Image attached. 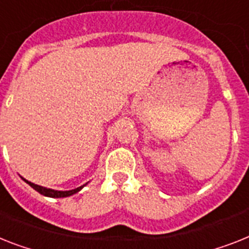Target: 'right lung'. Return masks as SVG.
I'll list each match as a JSON object with an SVG mask.
<instances>
[{
	"mask_svg": "<svg viewBox=\"0 0 249 249\" xmlns=\"http://www.w3.org/2000/svg\"><path fill=\"white\" fill-rule=\"evenodd\" d=\"M22 178V177H21ZM24 179V178H22ZM26 182V183L29 184V186L32 187V188H34V190L36 191V192H39L40 195H43V196H47V197H53V198H63V197H69V196H72V195L77 194L79 191H81L84 188V187L86 186L88 183H85L84 186H80L77 187V188H75V190H70V191H57V190H52V188H47V187H43V186H39V184H36V183H32V182H29V180L24 179Z\"/></svg>",
	"mask_w": 249,
	"mask_h": 249,
	"instance_id": "obj_1",
	"label": "right lung"
}]
</instances>
